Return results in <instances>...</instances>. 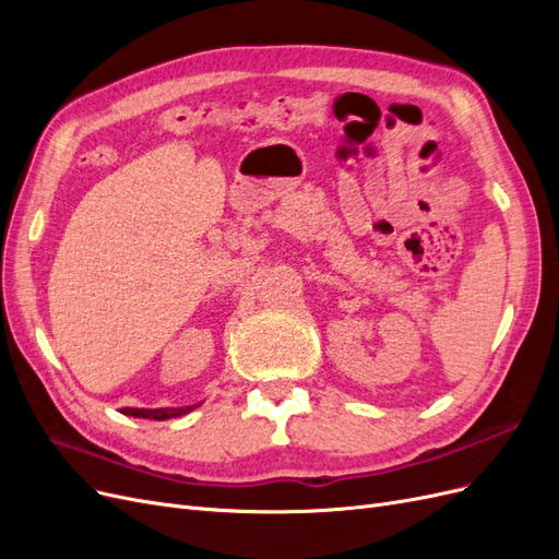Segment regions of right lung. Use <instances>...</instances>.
<instances>
[{
	"instance_id": "obj_1",
	"label": "right lung",
	"mask_w": 559,
	"mask_h": 559,
	"mask_svg": "<svg viewBox=\"0 0 559 559\" xmlns=\"http://www.w3.org/2000/svg\"><path fill=\"white\" fill-rule=\"evenodd\" d=\"M198 405H181V408H123V415L130 417H142V419H170V417H179L191 413Z\"/></svg>"
}]
</instances>
